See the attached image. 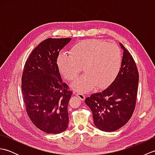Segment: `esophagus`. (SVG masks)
<instances>
[{
	"label": "esophagus",
	"instance_id": "1",
	"mask_svg": "<svg viewBox=\"0 0 155 155\" xmlns=\"http://www.w3.org/2000/svg\"><path fill=\"white\" fill-rule=\"evenodd\" d=\"M76 95H77V96L78 98H79L81 101H84L85 100V95H84L83 94L78 93H77V94H76Z\"/></svg>",
	"mask_w": 155,
	"mask_h": 155
}]
</instances>
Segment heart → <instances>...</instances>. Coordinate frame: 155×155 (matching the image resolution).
<instances>
[{
	"instance_id": "obj_1",
	"label": "heart",
	"mask_w": 155,
	"mask_h": 155,
	"mask_svg": "<svg viewBox=\"0 0 155 155\" xmlns=\"http://www.w3.org/2000/svg\"><path fill=\"white\" fill-rule=\"evenodd\" d=\"M122 59L121 50L117 45L88 39L72 46L69 55L59 54L57 64L68 81L75 79L83 67L86 74L75 80L71 87L80 93H87L97 86L103 89L113 83L120 72Z\"/></svg>"
}]
</instances>
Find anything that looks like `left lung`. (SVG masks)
Returning <instances> with one entry per match:
<instances>
[{
  "mask_svg": "<svg viewBox=\"0 0 155 155\" xmlns=\"http://www.w3.org/2000/svg\"><path fill=\"white\" fill-rule=\"evenodd\" d=\"M120 45L124 51L123 57L116 79L105 90L85 99L93 113L95 126L106 132L118 130L125 125L136 107L139 71L133 56Z\"/></svg>",
  "mask_w": 155,
  "mask_h": 155,
  "instance_id": "obj_1",
  "label": "left lung"
}]
</instances>
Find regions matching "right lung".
<instances>
[{
    "mask_svg": "<svg viewBox=\"0 0 155 155\" xmlns=\"http://www.w3.org/2000/svg\"><path fill=\"white\" fill-rule=\"evenodd\" d=\"M71 40L46 39L31 52L23 68L21 88L26 111L32 123L48 134L61 133L68 126L72 91L62 83L57 58Z\"/></svg>",
    "mask_w": 155,
    "mask_h": 155,
    "instance_id": "right-lung-1",
    "label": "right lung"
}]
</instances>
